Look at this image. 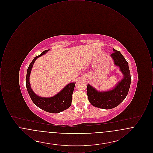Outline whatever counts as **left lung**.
<instances>
[{"label":"left lung","instance_id":"left-lung-1","mask_svg":"<svg viewBox=\"0 0 153 153\" xmlns=\"http://www.w3.org/2000/svg\"><path fill=\"white\" fill-rule=\"evenodd\" d=\"M111 54L114 65L119 68L123 77L115 86L108 91H98L88 84L87 95L90 103L94 107L102 109L114 108L123 101L128 94L130 84L131 75L128 64L119 51L113 48Z\"/></svg>","mask_w":153,"mask_h":153}]
</instances>
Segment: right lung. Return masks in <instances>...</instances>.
Masks as SVG:
<instances>
[{"instance_id":"add662e5","label":"right lung","mask_w":153,"mask_h":153,"mask_svg":"<svg viewBox=\"0 0 153 153\" xmlns=\"http://www.w3.org/2000/svg\"><path fill=\"white\" fill-rule=\"evenodd\" d=\"M49 51L50 49L46 50L40 55L35 57L30 64L26 74V88L31 99L37 107L48 112L56 114L68 109L71 107L72 99V96L76 82L69 83L58 94L50 97H41L34 93L31 88L30 82V76L32 68L36 59L45 54Z\"/></svg>"}]
</instances>
